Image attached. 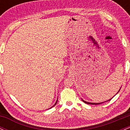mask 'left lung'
Listing matches in <instances>:
<instances>
[{
    "label": "left lung",
    "instance_id": "obj_1",
    "mask_svg": "<svg viewBox=\"0 0 130 130\" xmlns=\"http://www.w3.org/2000/svg\"><path fill=\"white\" fill-rule=\"evenodd\" d=\"M83 100V102L89 104H100L103 103H89V102H87V101H85L84 100Z\"/></svg>",
    "mask_w": 130,
    "mask_h": 130
}]
</instances>
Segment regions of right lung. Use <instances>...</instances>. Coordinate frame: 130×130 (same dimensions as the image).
Returning <instances> with one entry per match:
<instances>
[{"mask_svg":"<svg viewBox=\"0 0 130 130\" xmlns=\"http://www.w3.org/2000/svg\"><path fill=\"white\" fill-rule=\"evenodd\" d=\"M57 101H56V103H55V104H54V106H55V105H56V103H57ZM53 107H51V108H53Z\"/></svg>","mask_w":130,"mask_h":130,"instance_id":"1","label":"right lung"}]
</instances>
